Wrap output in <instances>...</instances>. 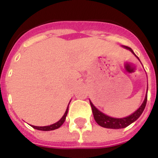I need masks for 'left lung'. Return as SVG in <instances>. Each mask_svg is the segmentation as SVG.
I'll return each mask as SVG.
<instances>
[{"instance_id":"8db88e82","label":"left lung","mask_w":158,"mask_h":158,"mask_svg":"<svg viewBox=\"0 0 158 158\" xmlns=\"http://www.w3.org/2000/svg\"><path fill=\"white\" fill-rule=\"evenodd\" d=\"M124 48L130 50L133 54H135L133 50L129 47H125L124 46ZM136 56V55H135ZM139 59V58H138ZM147 98L148 95L146 94L145 96V99L142 105L140 106L139 108L136 111L131 114L130 115L125 118H113L110 116L105 115L104 113L101 112L100 110H98L94 104L90 102V105H91L92 110H93V114H94V120H96V122L100 126L104 128H108V129H123V128L127 127L128 125H130V124H132L133 122H135V120H137L138 118L139 117L141 114L143 113V110H144L145 106H146V103H147Z\"/></svg>"}]
</instances>
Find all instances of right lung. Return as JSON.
<instances>
[{"instance_id": "add662e5", "label": "right lung", "mask_w": 158, "mask_h": 158, "mask_svg": "<svg viewBox=\"0 0 158 158\" xmlns=\"http://www.w3.org/2000/svg\"><path fill=\"white\" fill-rule=\"evenodd\" d=\"M68 109H69V105H68V107H67L66 110H65V112H64V115L62 116L61 119H60L59 121H57L56 123L53 124V125H48V126H34V125H32V127H33V129H36V130H43V131H49V130H56V129L60 127V126L63 125V123L64 122L65 117H66V115H67V113H68Z\"/></svg>"}]
</instances>
